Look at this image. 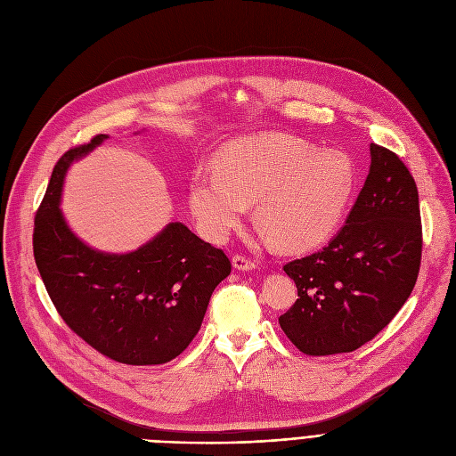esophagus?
Returning <instances> with one entry per match:
<instances>
[{
  "instance_id": "obj_1",
  "label": "esophagus",
  "mask_w": 456,
  "mask_h": 456,
  "mask_svg": "<svg viewBox=\"0 0 456 456\" xmlns=\"http://www.w3.org/2000/svg\"><path fill=\"white\" fill-rule=\"evenodd\" d=\"M232 264H233L235 269H240V271H252V269L257 267L254 259L247 257L245 254H235V256L232 257Z\"/></svg>"
}]
</instances>
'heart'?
I'll return each mask as SVG.
<instances>
[{
	"instance_id": "b5f03b06",
	"label": "heart",
	"mask_w": 456,
	"mask_h": 456,
	"mask_svg": "<svg viewBox=\"0 0 456 456\" xmlns=\"http://www.w3.org/2000/svg\"><path fill=\"white\" fill-rule=\"evenodd\" d=\"M216 170L192 176L189 204L202 233L223 241L256 202V221L276 247L300 252L324 243L354 194L358 175L339 150L300 137L265 134L228 142Z\"/></svg>"
}]
</instances>
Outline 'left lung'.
Wrapping results in <instances>:
<instances>
[{"label": "left lung", "mask_w": 456, "mask_h": 456, "mask_svg": "<svg viewBox=\"0 0 456 456\" xmlns=\"http://www.w3.org/2000/svg\"><path fill=\"white\" fill-rule=\"evenodd\" d=\"M423 232L414 178L395 151L371 142L370 175L334 240L284 265L295 305L278 317L298 351H356L387 327L416 286Z\"/></svg>", "instance_id": "1"}]
</instances>
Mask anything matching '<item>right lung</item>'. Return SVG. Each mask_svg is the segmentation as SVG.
Instances as JSON below:
<instances>
[{
    "mask_svg": "<svg viewBox=\"0 0 456 456\" xmlns=\"http://www.w3.org/2000/svg\"><path fill=\"white\" fill-rule=\"evenodd\" d=\"M107 135L64 151L53 167L33 228V254L55 310L100 354L156 365L182 354L200 330L213 289L230 274L228 256L182 223H170L129 254L81 243L59 209L70 163Z\"/></svg>",
    "mask_w": 456,
    "mask_h": 456,
    "instance_id": "obj_1",
    "label": "right lung"
}]
</instances>
